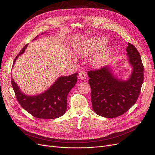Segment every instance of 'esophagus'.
<instances>
[{
  "label": "esophagus",
  "instance_id": "esophagus-1",
  "mask_svg": "<svg viewBox=\"0 0 155 155\" xmlns=\"http://www.w3.org/2000/svg\"><path fill=\"white\" fill-rule=\"evenodd\" d=\"M78 76H79V77H80L81 79L85 80V79L86 78V77H87V75H86L85 71H80V72L78 73Z\"/></svg>",
  "mask_w": 155,
  "mask_h": 155
}]
</instances>
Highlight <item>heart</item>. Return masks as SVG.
Masks as SVG:
<instances>
[{"label":"heart","mask_w":155,"mask_h":155,"mask_svg":"<svg viewBox=\"0 0 155 155\" xmlns=\"http://www.w3.org/2000/svg\"><path fill=\"white\" fill-rule=\"evenodd\" d=\"M108 41L104 38H92L89 39L82 45L78 50V53L81 56L92 54L101 50ZM112 53L110 47H105L97 53L91 60L92 64L95 67H99L107 63Z\"/></svg>","instance_id":"heart-1"}]
</instances>
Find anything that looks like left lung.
Segmentation results:
<instances>
[{
    "label": "left lung",
    "mask_w": 155,
    "mask_h": 155,
    "mask_svg": "<svg viewBox=\"0 0 155 155\" xmlns=\"http://www.w3.org/2000/svg\"><path fill=\"white\" fill-rule=\"evenodd\" d=\"M133 71L127 81H120L112 74L107 66L88 71V83L94 112L107 118L123 115L133 107L140 95L144 80V67L140 53L128 43L126 48Z\"/></svg>",
    "instance_id": "obj_1"
}]
</instances>
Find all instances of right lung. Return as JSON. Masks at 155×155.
Returning <instances> with one entry per match:
<instances>
[{
	"instance_id": "add662e5",
	"label": "right lung",
	"mask_w": 155,
	"mask_h": 155,
	"mask_svg": "<svg viewBox=\"0 0 155 155\" xmlns=\"http://www.w3.org/2000/svg\"><path fill=\"white\" fill-rule=\"evenodd\" d=\"M27 46H24L15 57L13 65L18 56L25 51ZM77 75L78 73H75L69 76L60 77L48 91L35 96H28L22 94L12 77L11 84L16 99L23 109L36 118L53 119L63 116L66 112L67 95L77 82Z\"/></svg>"
}]
</instances>
